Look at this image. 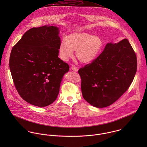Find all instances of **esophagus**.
Here are the masks:
<instances>
[{
  "instance_id": "1",
  "label": "esophagus",
  "mask_w": 147,
  "mask_h": 147,
  "mask_svg": "<svg viewBox=\"0 0 147 147\" xmlns=\"http://www.w3.org/2000/svg\"><path fill=\"white\" fill-rule=\"evenodd\" d=\"M71 69H72L74 71H75V72H76V71H78V67H76L75 65H72L71 66Z\"/></svg>"
}]
</instances>
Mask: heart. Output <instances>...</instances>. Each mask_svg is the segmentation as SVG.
Instances as JSON below:
<instances>
[{"instance_id":"obj_1","label":"heart","mask_w":147,"mask_h":147,"mask_svg":"<svg viewBox=\"0 0 147 147\" xmlns=\"http://www.w3.org/2000/svg\"><path fill=\"white\" fill-rule=\"evenodd\" d=\"M104 45V40L101 36L88 33H74L61 42L59 55L63 61H67L73 56L74 51H76L75 56L79 62L90 63L100 54Z\"/></svg>"}]
</instances>
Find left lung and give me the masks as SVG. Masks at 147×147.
<instances>
[{
	"mask_svg": "<svg viewBox=\"0 0 147 147\" xmlns=\"http://www.w3.org/2000/svg\"><path fill=\"white\" fill-rule=\"evenodd\" d=\"M136 69V55L127 39L107 43L97 58L78 71L84 99L96 107L113 104L128 89Z\"/></svg>",
	"mask_w": 147,
	"mask_h": 147,
	"instance_id": "1",
	"label": "left lung"
}]
</instances>
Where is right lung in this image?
Segmentation results:
<instances>
[{
  "mask_svg": "<svg viewBox=\"0 0 147 147\" xmlns=\"http://www.w3.org/2000/svg\"><path fill=\"white\" fill-rule=\"evenodd\" d=\"M54 26L32 28L12 48L9 68L21 98L39 107L51 104L68 64L58 58L61 39Z\"/></svg>",
  "mask_w": 147,
  "mask_h": 147,
  "instance_id": "right-lung-1",
  "label": "right lung"
}]
</instances>
